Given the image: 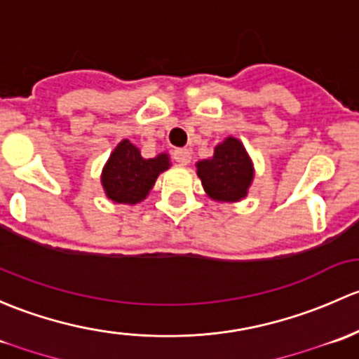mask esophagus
Here are the masks:
<instances>
[{
  "label": "esophagus",
  "instance_id": "obj_1",
  "mask_svg": "<svg viewBox=\"0 0 359 359\" xmlns=\"http://www.w3.org/2000/svg\"><path fill=\"white\" fill-rule=\"evenodd\" d=\"M175 161L178 162V164H181V165H187V164H190V161H191V154H190V150L188 149H176L175 150Z\"/></svg>",
  "mask_w": 359,
  "mask_h": 359
}]
</instances>
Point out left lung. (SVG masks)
Wrapping results in <instances>:
<instances>
[{
    "label": "left lung",
    "mask_w": 359,
    "mask_h": 359,
    "mask_svg": "<svg viewBox=\"0 0 359 359\" xmlns=\"http://www.w3.org/2000/svg\"><path fill=\"white\" fill-rule=\"evenodd\" d=\"M197 175L210 198L236 202L247 195L254 168L242 142L230 136L214 149L212 157L197 162Z\"/></svg>",
    "instance_id": "1"
}]
</instances>
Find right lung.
Wrapping results in <instances>:
<instances>
[{"label": "right lung", "instance_id": "1", "mask_svg": "<svg viewBox=\"0 0 359 359\" xmlns=\"http://www.w3.org/2000/svg\"><path fill=\"white\" fill-rule=\"evenodd\" d=\"M165 154L155 158H143L129 140H123L110 154L102 172V184L110 201L117 204L142 202L152 190L155 180L169 168Z\"/></svg>", "mask_w": 359, "mask_h": 359}]
</instances>
